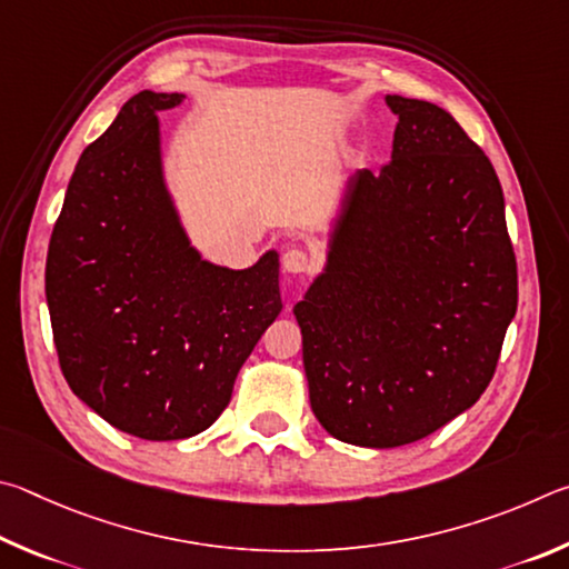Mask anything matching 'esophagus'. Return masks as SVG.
<instances>
[{"label": "esophagus", "mask_w": 569, "mask_h": 569, "mask_svg": "<svg viewBox=\"0 0 569 569\" xmlns=\"http://www.w3.org/2000/svg\"><path fill=\"white\" fill-rule=\"evenodd\" d=\"M282 267H284V272H292V274L310 272L312 254L302 247H287L284 254H282Z\"/></svg>", "instance_id": "esophagus-1"}]
</instances>
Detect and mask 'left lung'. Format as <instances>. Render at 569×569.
Segmentation results:
<instances>
[{
	"label": "left lung",
	"mask_w": 569,
	"mask_h": 569,
	"mask_svg": "<svg viewBox=\"0 0 569 569\" xmlns=\"http://www.w3.org/2000/svg\"><path fill=\"white\" fill-rule=\"evenodd\" d=\"M385 102L400 117L392 159L350 179L325 272L295 305L315 417L375 450L470 410L517 312L492 162L442 107Z\"/></svg>",
	"instance_id": "8db88e82"
}]
</instances>
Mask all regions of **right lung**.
I'll return each mask as SVG.
<instances>
[{
	"instance_id": "add662e5",
	"label": "right lung",
	"mask_w": 569,
	"mask_h": 569,
	"mask_svg": "<svg viewBox=\"0 0 569 569\" xmlns=\"http://www.w3.org/2000/svg\"><path fill=\"white\" fill-rule=\"evenodd\" d=\"M182 99L144 89L84 149L44 272L67 385L117 430L152 442L207 430L282 312L277 252L249 269L217 267L179 224L157 112Z\"/></svg>"
}]
</instances>
